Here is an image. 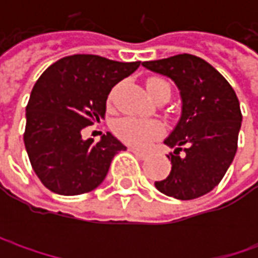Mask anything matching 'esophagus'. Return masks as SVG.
<instances>
[{
    "label": "esophagus",
    "mask_w": 258,
    "mask_h": 258,
    "mask_svg": "<svg viewBox=\"0 0 258 258\" xmlns=\"http://www.w3.org/2000/svg\"><path fill=\"white\" fill-rule=\"evenodd\" d=\"M129 151H131L132 154L136 155V156H138L139 159H145V158L148 156V155H146V152H142V151H139V149H135V148H131Z\"/></svg>",
    "instance_id": "34e87169"
}]
</instances>
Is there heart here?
<instances>
[{
  "mask_svg": "<svg viewBox=\"0 0 258 258\" xmlns=\"http://www.w3.org/2000/svg\"><path fill=\"white\" fill-rule=\"evenodd\" d=\"M169 87V85L158 77H152L146 82V92L149 97H154L161 89ZM171 89V87H169ZM114 132L124 144L136 148H146L162 132V126L156 120H142L134 117H124L114 124Z\"/></svg>",
  "mask_w": 258,
  "mask_h": 258,
  "instance_id": "b5f03b06",
  "label": "heart"
}]
</instances>
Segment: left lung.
<instances>
[{"instance_id": "left-lung-1", "label": "left lung", "mask_w": 258, "mask_h": 258, "mask_svg": "<svg viewBox=\"0 0 258 258\" xmlns=\"http://www.w3.org/2000/svg\"><path fill=\"white\" fill-rule=\"evenodd\" d=\"M142 66L171 79L181 96V117L164 141L173 148L166 155L172 168L155 186L182 201L203 197L220 183L237 152L243 120L237 94L220 72L197 55L185 53Z\"/></svg>"}]
</instances>
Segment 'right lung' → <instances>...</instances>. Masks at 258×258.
Listing matches in <instances>:
<instances>
[{
  "label": "right lung",
  "mask_w": 258,
  "mask_h": 258,
  "mask_svg": "<svg viewBox=\"0 0 258 258\" xmlns=\"http://www.w3.org/2000/svg\"><path fill=\"white\" fill-rule=\"evenodd\" d=\"M139 66L141 61L75 54L60 58L40 76L25 107L24 144L45 188L80 195L103 182L114 155L126 146L110 132L94 144L82 138V131L100 122L112 87Z\"/></svg>",
  "instance_id": "right-lung-1"
}]
</instances>
